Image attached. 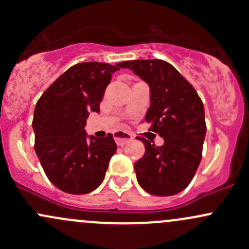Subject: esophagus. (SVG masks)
Returning <instances> with one entry per match:
<instances>
[{
    "label": "esophagus",
    "mask_w": 249,
    "mask_h": 249,
    "mask_svg": "<svg viewBox=\"0 0 249 249\" xmlns=\"http://www.w3.org/2000/svg\"><path fill=\"white\" fill-rule=\"evenodd\" d=\"M114 139L115 142L119 146H124L125 143H128L129 141L133 140V135L129 134L127 132H122V130H119V132L114 133Z\"/></svg>",
    "instance_id": "obj_1"
}]
</instances>
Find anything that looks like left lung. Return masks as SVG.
Masks as SVG:
<instances>
[{"label":"left lung","instance_id":"1","mask_svg":"<svg viewBox=\"0 0 249 249\" xmlns=\"http://www.w3.org/2000/svg\"><path fill=\"white\" fill-rule=\"evenodd\" d=\"M149 85L151 106L145 120L149 130L164 139L156 146L145 138V154L134 164L140 186L154 196L183 191L194 178L202 159L207 124L204 107L195 88L167 61H122Z\"/></svg>","mask_w":249,"mask_h":249}]
</instances>
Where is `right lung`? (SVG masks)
<instances>
[{"label": "right lung", "mask_w": 249, "mask_h": 249, "mask_svg": "<svg viewBox=\"0 0 249 249\" xmlns=\"http://www.w3.org/2000/svg\"><path fill=\"white\" fill-rule=\"evenodd\" d=\"M121 63H79L58 77L34 109V149L51 183L61 191L84 195L101 185L116 152L113 134L90 136L84 127L91 111H100L111 73Z\"/></svg>", "instance_id": "1"}]
</instances>
